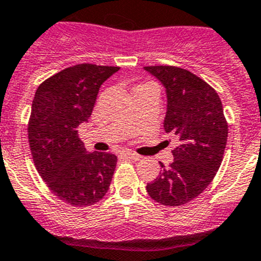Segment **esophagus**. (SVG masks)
Here are the masks:
<instances>
[{
	"mask_svg": "<svg viewBox=\"0 0 261 261\" xmlns=\"http://www.w3.org/2000/svg\"><path fill=\"white\" fill-rule=\"evenodd\" d=\"M122 156L124 157V159L133 160V161H138V160L141 159V156H139V154L134 153V152H132V151H123Z\"/></svg>",
	"mask_w": 261,
	"mask_h": 261,
	"instance_id": "1",
	"label": "esophagus"
}]
</instances>
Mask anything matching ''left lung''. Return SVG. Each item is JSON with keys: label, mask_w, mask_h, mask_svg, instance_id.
<instances>
[{"label": "left lung", "mask_w": 261, "mask_h": 261, "mask_svg": "<svg viewBox=\"0 0 261 261\" xmlns=\"http://www.w3.org/2000/svg\"><path fill=\"white\" fill-rule=\"evenodd\" d=\"M146 71L166 89L164 128L179 139L174 161L146 189L157 203L187 204L212 182L223 160L228 125L217 91L190 71L175 66H148Z\"/></svg>", "instance_id": "8db88e82"}]
</instances>
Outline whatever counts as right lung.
I'll list each match as a JSON object with an SVG mask.
<instances>
[{
  "label": "right lung",
  "mask_w": 261,
  "mask_h": 261,
  "mask_svg": "<svg viewBox=\"0 0 261 261\" xmlns=\"http://www.w3.org/2000/svg\"><path fill=\"white\" fill-rule=\"evenodd\" d=\"M117 71L91 63L68 67L43 81L33 100L28 124L33 161L50 192L74 207L101 200L117 166L115 154L87 152L79 137L100 86Z\"/></svg>",
  "instance_id": "right-lung-1"
}]
</instances>
